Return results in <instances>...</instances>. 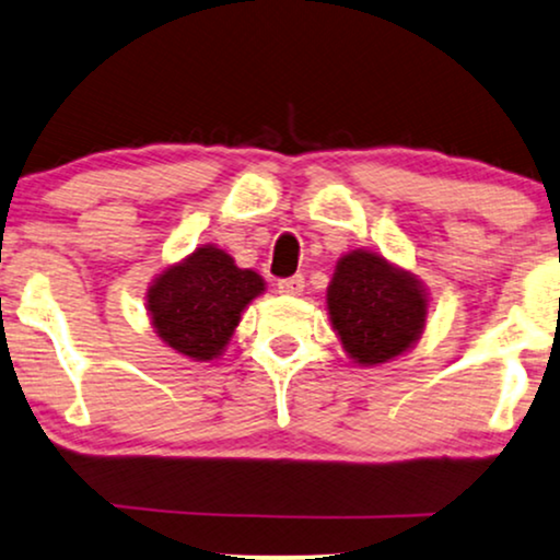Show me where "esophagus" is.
Wrapping results in <instances>:
<instances>
[{"label":"esophagus","mask_w":560,"mask_h":560,"mask_svg":"<svg viewBox=\"0 0 560 560\" xmlns=\"http://www.w3.org/2000/svg\"><path fill=\"white\" fill-rule=\"evenodd\" d=\"M303 288H306V280H303V275H293V278L278 280V291L285 293V295H301Z\"/></svg>","instance_id":"1"}]
</instances>
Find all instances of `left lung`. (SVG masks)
I'll return each instance as SVG.
<instances>
[{
  "label": "left lung",
  "instance_id": "obj_1",
  "mask_svg": "<svg viewBox=\"0 0 560 560\" xmlns=\"http://www.w3.org/2000/svg\"><path fill=\"white\" fill-rule=\"evenodd\" d=\"M327 308L350 358L376 365L418 340L428 303L410 272L395 269L378 254L353 252L337 261Z\"/></svg>",
  "mask_w": 560,
  "mask_h": 560
}]
</instances>
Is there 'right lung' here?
Listing matches in <instances>:
<instances>
[{"label": "right lung", "mask_w": 560, "mask_h": 560, "mask_svg": "<svg viewBox=\"0 0 560 560\" xmlns=\"http://www.w3.org/2000/svg\"><path fill=\"white\" fill-rule=\"evenodd\" d=\"M261 291L257 272L238 269L223 248L202 246L184 265L165 269L150 288L148 306L165 345L195 361H212Z\"/></svg>", "instance_id": "1"}]
</instances>
